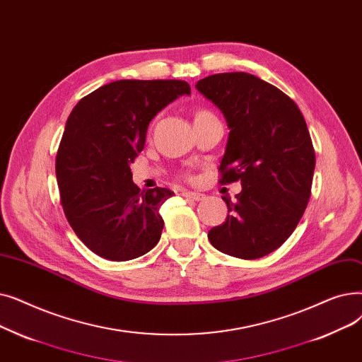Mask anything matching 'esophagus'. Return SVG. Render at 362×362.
Wrapping results in <instances>:
<instances>
[{
    "instance_id": "1",
    "label": "esophagus",
    "mask_w": 362,
    "mask_h": 362,
    "mask_svg": "<svg viewBox=\"0 0 362 362\" xmlns=\"http://www.w3.org/2000/svg\"><path fill=\"white\" fill-rule=\"evenodd\" d=\"M182 196L188 200H194V202H200L204 199V194L197 193V192H182Z\"/></svg>"
}]
</instances>
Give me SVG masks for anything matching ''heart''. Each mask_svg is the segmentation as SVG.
<instances>
[{
  "label": "heart",
  "instance_id": "1",
  "mask_svg": "<svg viewBox=\"0 0 362 362\" xmlns=\"http://www.w3.org/2000/svg\"><path fill=\"white\" fill-rule=\"evenodd\" d=\"M202 112H208V110H200V112H199V113H202Z\"/></svg>",
  "mask_w": 362,
  "mask_h": 362
}]
</instances>
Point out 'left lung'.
I'll use <instances>...</instances> for the list:
<instances>
[{"label": "left lung", "instance_id": "obj_1", "mask_svg": "<svg viewBox=\"0 0 362 362\" xmlns=\"http://www.w3.org/2000/svg\"><path fill=\"white\" fill-rule=\"evenodd\" d=\"M196 88L230 128L219 184L243 185L235 203L222 197L230 215L208 238L222 253L257 259L286 242L306 209L315 169L311 135L296 103L255 75L216 74Z\"/></svg>", "mask_w": 362, "mask_h": 362}]
</instances>
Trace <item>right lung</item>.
<instances>
[{
	"mask_svg": "<svg viewBox=\"0 0 362 362\" xmlns=\"http://www.w3.org/2000/svg\"><path fill=\"white\" fill-rule=\"evenodd\" d=\"M178 79H122L81 98L56 158L63 212L81 242L109 261L135 259L158 245L168 188L141 190L129 165L144 148L150 120L190 94Z\"/></svg>",
	"mask_w": 362,
	"mask_h": 362,
	"instance_id": "add662e5",
	"label": "right lung"
}]
</instances>
